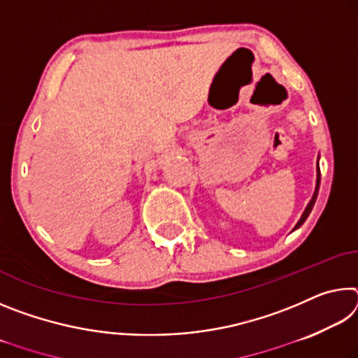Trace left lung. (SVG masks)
Listing matches in <instances>:
<instances>
[{"label":"left lung","mask_w":358,"mask_h":358,"mask_svg":"<svg viewBox=\"0 0 358 358\" xmlns=\"http://www.w3.org/2000/svg\"><path fill=\"white\" fill-rule=\"evenodd\" d=\"M319 185H320V171H319V167H317V181H316V191H314V194H313V199L310 201V203H308V207L305 208V211H303V215H301V217H300V221L296 222V226L294 227V229H299L303 222L306 221V217L310 216V213H311V210H313V207H314V203H316V199H317V192H319Z\"/></svg>","instance_id":"1"}]
</instances>
